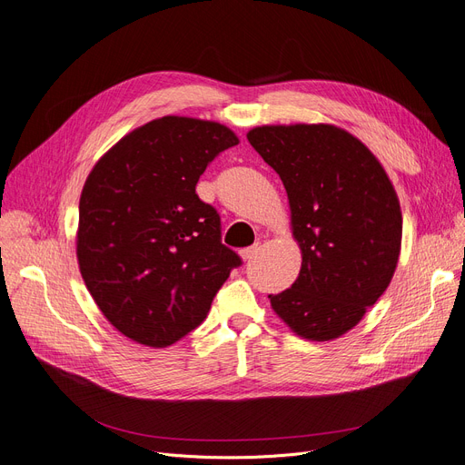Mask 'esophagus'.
I'll return each mask as SVG.
<instances>
[{"label":"esophagus","mask_w":465,"mask_h":465,"mask_svg":"<svg viewBox=\"0 0 465 465\" xmlns=\"http://www.w3.org/2000/svg\"><path fill=\"white\" fill-rule=\"evenodd\" d=\"M259 252H262V246L255 244V246H250V248H244L242 252H240V257L244 259V262H252V259H255L259 255Z\"/></svg>","instance_id":"34e87169"}]
</instances>
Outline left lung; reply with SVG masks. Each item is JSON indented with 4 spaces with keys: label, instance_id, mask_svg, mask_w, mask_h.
I'll return each instance as SVG.
<instances>
[{
    "label": "left lung",
    "instance_id": "obj_1",
    "mask_svg": "<svg viewBox=\"0 0 465 465\" xmlns=\"http://www.w3.org/2000/svg\"><path fill=\"white\" fill-rule=\"evenodd\" d=\"M248 141L281 175L302 269L269 295L303 340L330 341L355 328L395 274L402 213L391 179L370 148L331 124L259 125Z\"/></svg>",
    "mask_w": 465,
    "mask_h": 465
}]
</instances>
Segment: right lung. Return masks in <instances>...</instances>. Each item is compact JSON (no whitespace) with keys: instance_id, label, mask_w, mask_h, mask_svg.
I'll use <instances>...</instances> for the list:
<instances>
[{"instance_id":"right-lung-1","label":"right lung","mask_w":465,"mask_h":465,"mask_svg":"<svg viewBox=\"0 0 465 465\" xmlns=\"http://www.w3.org/2000/svg\"><path fill=\"white\" fill-rule=\"evenodd\" d=\"M219 122L163 116L122 137L80 196L76 255L97 307L125 338L168 347L206 319L240 257L196 194L208 163L238 144Z\"/></svg>"}]
</instances>
